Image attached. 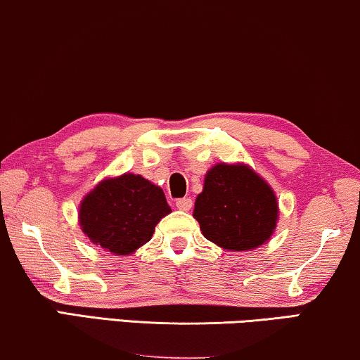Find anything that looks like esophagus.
Segmentation results:
<instances>
[{"label":"esophagus","mask_w":360,"mask_h":360,"mask_svg":"<svg viewBox=\"0 0 360 360\" xmlns=\"http://www.w3.org/2000/svg\"><path fill=\"white\" fill-rule=\"evenodd\" d=\"M175 206L181 211H190L191 206H193V201L190 200V198H180V200H176Z\"/></svg>","instance_id":"1"}]
</instances>
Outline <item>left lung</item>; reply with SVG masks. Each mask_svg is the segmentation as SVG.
<instances>
[{
    "mask_svg": "<svg viewBox=\"0 0 360 360\" xmlns=\"http://www.w3.org/2000/svg\"><path fill=\"white\" fill-rule=\"evenodd\" d=\"M193 216L207 240L243 252L274 232L278 202L271 186L247 165L217 164L206 174Z\"/></svg>",
    "mask_w": 360,
    "mask_h": 360,
    "instance_id": "left-lung-1",
    "label": "left lung"
}]
</instances>
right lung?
Returning a JSON list of instances; mask_svg holds the SVG:
<instances>
[{
    "mask_svg": "<svg viewBox=\"0 0 360 360\" xmlns=\"http://www.w3.org/2000/svg\"><path fill=\"white\" fill-rule=\"evenodd\" d=\"M170 212L164 191L141 175L103 180L81 202L79 224L92 243L115 255H129L150 240Z\"/></svg>",
    "mask_w": 360,
    "mask_h": 360,
    "instance_id": "right-lung-1",
    "label": "right lung"
}]
</instances>
